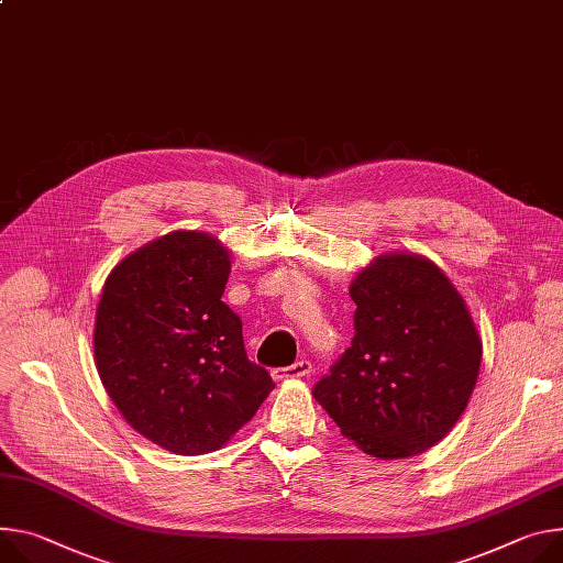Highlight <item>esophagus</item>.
<instances>
[{
	"mask_svg": "<svg viewBox=\"0 0 563 563\" xmlns=\"http://www.w3.org/2000/svg\"><path fill=\"white\" fill-rule=\"evenodd\" d=\"M310 373H312V364L300 360V362H296V364H291V366H285V368L274 371V377H276V379H296V377H308Z\"/></svg>",
	"mask_w": 563,
	"mask_h": 563,
	"instance_id": "1",
	"label": "esophagus"
}]
</instances>
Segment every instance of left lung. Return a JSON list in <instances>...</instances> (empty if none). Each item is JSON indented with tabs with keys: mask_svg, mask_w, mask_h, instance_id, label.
<instances>
[{
	"mask_svg": "<svg viewBox=\"0 0 563 563\" xmlns=\"http://www.w3.org/2000/svg\"><path fill=\"white\" fill-rule=\"evenodd\" d=\"M350 298L352 343L312 393L364 453L418 455L467 408L483 360L478 330L442 269L416 253L379 255Z\"/></svg>",
	"mask_w": 563,
	"mask_h": 563,
	"instance_id": "left-lung-1",
	"label": "left lung"
}]
</instances>
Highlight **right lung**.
<instances>
[{
  "label": "right lung",
  "mask_w": 563,
  "mask_h": 563,
  "mask_svg": "<svg viewBox=\"0 0 563 563\" xmlns=\"http://www.w3.org/2000/svg\"><path fill=\"white\" fill-rule=\"evenodd\" d=\"M229 274L213 235L173 231L123 258L100 294V382L132 429L179 455L220 449L274 390L222 300Z\"/></svg>",
  "instance_id": "right-lung-1"
}]
</instances>
